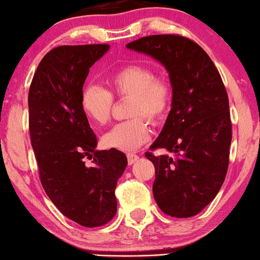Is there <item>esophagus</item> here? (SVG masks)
I'll return each mask as SVG.
<instances>
[{"label":"esophagus","instance_id":"esophagus-1","mask_svg":"<svg viewBox=\"0 0 260 260\" xmlns=\"http://www.w3.org/2000/svg\"><path fill=\"white\" fill-rule=\"evenodd\" d=\"M138 160L139 156L136 155V153H127V162H129V165L135 164Z\"/></svg>","mask_w":260,"mask_h":260}]
</instances>
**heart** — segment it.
I'll return each instance as SVG.
<instances>
[{
    "mask_svg": "<svg viewBox=\"0 0 260 260\" xmlns=\"http://www.w3.org/2000/svg\"><path fill=\"white\" fill-rule=\"evenodd\" d=\"M110 90L119 98H131L129 116L133 119L116 124L103 136L109 149L134 151L149 141L151 131L149 122L156 124L165 118L171 104L172 89L169 80L156 77L150 67L127 64L109 78ZM83 111L91 121L105 125L111 118L114 98L99 85H88L80 96Z\"/></svg>",
    "mask_w": 260,
    "mask_h": 260,
    "instance_id": "obj_1",
    "label": "heart"
}]
</instances>
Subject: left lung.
Listing matches in <instances>:
<instances>
[{"label":"left lung","mask_w":260,"mask_h":260,"mask_svg":"<svg viewBox=\"0 0 260 260\" xmlns=\"http://www.w3.org/2000/svg\"><path fill=\"white\" fill-rule=\"evenodd\" d=\"M126 47L158 60L172 86L171 110L145 156L155 166L156 203L171 217L187 218L213 201L230 162L232 122L222 78L196 42L177 35H155Z\"/></svg>","instance_id":"obj_1"}]
</instances>
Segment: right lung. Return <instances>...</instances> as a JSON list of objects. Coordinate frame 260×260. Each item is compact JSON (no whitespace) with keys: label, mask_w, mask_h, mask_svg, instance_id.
<instances>
[{"label":"right lung","mask_w":260,"mask_h":260,"mask_svg":"<svg viewBox=\"0 0 260 260\" xmlns=\"http://www.w3.org/2000/svg\"><path fill=\"white\" fill-rule=\"evenodd\" d=\"M109 48L85 44L52 49L41 60L28 91L30 144L42 186L67 218L89 228L115 216V187L127 165L119 150L95 149L98 139L80 105L89 68Z\"/></svg>","instance_id":"obj_1"}]
</instances>
